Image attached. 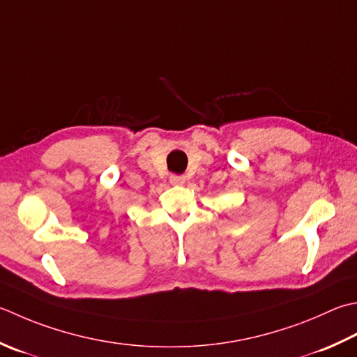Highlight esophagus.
<instances>
[{
	"label": "esophagus",
	"mask_w": 357,
	"mask_h": 357,
	"mask_svg": "<svg viewBox=\"0 0 357 357\" xmlns=\"http://www.w3.org/2000/svg\"><path fill=\"white\" fill-rule=\"evenodd\" d=\"M170 183L173 185H184L185 184V176H179V174H172Z\"/></svg>",
	"instance_id": "esophagus-1"
}]
</instances>
